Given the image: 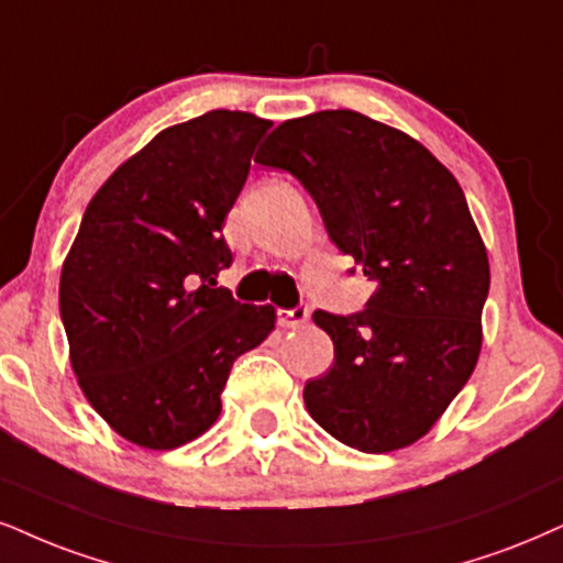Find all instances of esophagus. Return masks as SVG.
Listing matches in <instances>:
<instances>
[{
	"label": "esophagus",
	"instance_id": "1",
	"mask_svg": "<svg viewBox=\"0 0 563 563\" xmlns=\"http://www.w3.org/2000/svg\"><path fill=\"white\" fill-rule=\"evenodd\" d=\"M276 318H279L282 325H300L310 318V310H308V305H295V308H289V310H279Z\"/></svg>",
	"mask_w": 563,
	"mask_h": 563
}]
</instances>
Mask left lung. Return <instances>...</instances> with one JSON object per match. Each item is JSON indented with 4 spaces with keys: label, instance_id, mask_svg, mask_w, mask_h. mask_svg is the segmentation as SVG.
Returning <instances> with one entry per match:
<instances>
[{
    "label": "left lung",
    "instance_id": "8db88e82",
    "mask_svg": "<svg viewBox=\"0 0 563 563\" xmlns=\"http://www.w3.org/2000/svg\"><path fill=\"white\" fill-rule=\"evenodd\" d=\"M255 162L308 190L329 240L376 284L357 313H313L334 365L305 384V407L352 449L409 446L481 355L490 268L460 183L418 141L350 109L282 122Z\"/></svg>",
    "mask_w": 563,
    "mask_h": 563
}]
</instances>
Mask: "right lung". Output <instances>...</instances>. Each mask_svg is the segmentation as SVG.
<instances>
[{
  "instance_id": "add662e5",
  "label": "right lung",
  "mask_w": 563,
  "mask_h": 563,
  "mask_svg": "<svg viewBox=\"0 0 563 563\" xmlns=\"http://www.w3.org/2000/svg\"><path fill=\"white\" fill-rule=\"evenodd\" d=\"M271 122L217 109L166 128L82 213L59 316L78 384L122 439L177 449L221 412L229 371L274 329L271 305L219 287L221 227Z\"/></svg>"
}]
</instances>
